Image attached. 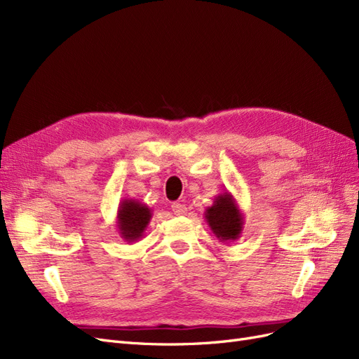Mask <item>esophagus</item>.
<instances>
[{
    "instance_id": "obj_1",
    "label": "esophagus",
    "mask_w": 359,
    "mask_h": 359,
    "mask_svg": "<svg viewBox=\"0 0 359 359\" xmlns=\"http://www.w3.org/2000/svg\"><path fill=\"white\" fill-rule=\"evenodd\" d=\"M172 211L175 215H186L187 214V206L182 203H172Z\"/></svg>"
}]
</instances>
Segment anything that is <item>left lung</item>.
I'll list each match as a JSON object with an SVG mask.
<instances>
[{
	"instance_id": "8db88e82",
	"label": "left lung",
	"mask_w": 359,
	"mask_h": 359,
	"mask_svg": "<svg viewBox=\"0 0 359 359\" xmlns=\"http://www.w3.org/2000/svg\"><path fill=\"white\" fill-rule=\"evenodd\" d=\"M205 222L211 232L222 243H232L241 236L244 229V215L232 193L217 194L211 206L205 210Z\"/></svg>"
}]
</instances>
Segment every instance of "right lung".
<instances>
[{
	"instance_id": "add662e5",
	"label": "right lung",
	"mask_w": 359,
	"mask_h": 359,
	"mask_svg": "<svg viewBox=\"0 0 359 359\" xmlns=\"http://www.w3.org/2000/svg\"><path fill=\"white\" fill-rule=\"evenodd\" d=\"M153 219V210L137 199H123L116 212L118 233L124 241L137 243Z\"/></svg>"
}]
</instances>
